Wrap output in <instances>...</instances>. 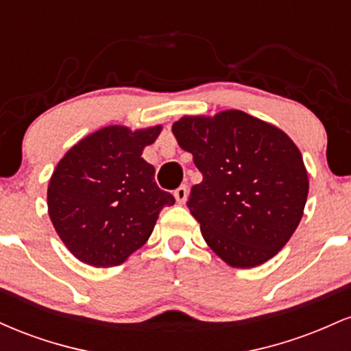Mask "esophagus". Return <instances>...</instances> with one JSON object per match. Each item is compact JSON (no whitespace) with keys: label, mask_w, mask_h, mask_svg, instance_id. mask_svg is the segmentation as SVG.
<instances>
[{"label":"esophagus","mask_w":351,"mask_h":351,"mask_svg":"<svg viewBox=\"0 0 351 351\" xmlns=\"http://www.w3.org/2000/svg\"><path fill=\"white\" fill-rule=\"evenodd\" d=\"M186 198H188V188L184 186H180L178 189H175V199H176V203L178 204H183L184 201H186Z\"/></svg>","instance_id":"obj_1"}]
</instances>
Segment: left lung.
I'll list each match as a JSON object with an SVG mask.
<instances>
[{
    "instance_id": "left-lung-1",
    "label": "left lung",
    "mask_w": 351,
    "mask_h": 351,
    "mask_svg": "<svg viewBox=\"0 0 351 351\" xmlns=\"http://www.w3.org/2000/svg\"><path fill=\"white\" fill-rule=\"evenodd\" d=\"M171 130L203 175L188 208L213 252L239 269L272 259L299 226L308 195L291 136L243 110L184 115Z\"/></svg>"
}]
</instances>
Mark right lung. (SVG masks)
<instances>
[{"mask_svg":"<svg viewBox=\"0 0 351 351\" xmlns=\"http://www.w3.org/2000/svg\"><path fill=\"white\" fill-rule=\"evenodd\" d=\"M162 125L130 130L108 125L60 158L47 186V213L60 241L80 263L114 267L150 237L160 211L175 204L142 158Z\"/></svg>","mask_w":351,"mask_h":351,"instance_id":"right-lung-1","label":"right lung"}]
</instances>
